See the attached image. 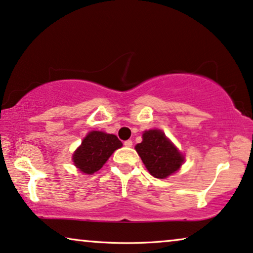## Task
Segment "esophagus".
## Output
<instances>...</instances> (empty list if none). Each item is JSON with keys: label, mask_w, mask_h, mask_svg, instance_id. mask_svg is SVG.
Listing matches in <instances>:
<instances>
[{"label": "esophagus", "mask_w": 253, "mask_h": 253, "mask_svg": "<svg viewBox=\"0 0 253 253\" xmlns=\"http://www.w3.org/2000/svg\"><path fill=\"white\" fill-rule=\"evenodd\" d=\"M124 146H126V147H131L132 146V140H126V142H124Z\"/></svg>", "instance_id": "esophagus-1"}]
</instances>
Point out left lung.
<instances>
[{
    "mask_svg": "<svg viewBox=\"0 0 253 253\" xmlns=\"http://www.w3.org/2000/svg\"><path fill=\"white\" fill-rule=\"evenodd\" d=\"M136 151L155 178H166L178 170L183 163V157L160 130L145 131L143 142L137 144Z\"/></svg>",
    "mask_w": 253,
    "mask_h": 253,
    "instance_id": "left-lung-1",
    "label": "left lung"
}]
</instances>
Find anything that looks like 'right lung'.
Masks as SVG:
<instances>
[{
    "instance_id": "obj_1",
    "label": "right lung",
    "mask_w": 253,
    "mask_h": 253,
    "mask_svg": "<svg viewBox=\"0 0 253 253\" xmlns=\"http://www.w3.org/2000/svg\"><path fill=\"white\" fill-rule=\"evenodd\" d=\"M122 146V142L115 134L91 131L75 151L73 162L81 172L93 174L104 165L115 150Z\"/></svg>"
}]
</instances>
